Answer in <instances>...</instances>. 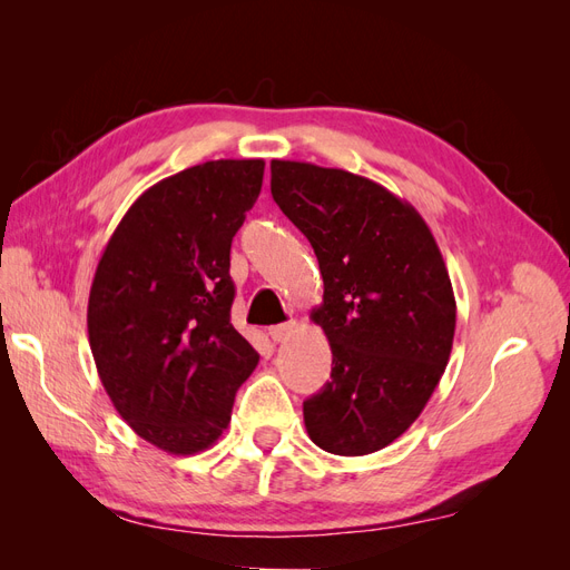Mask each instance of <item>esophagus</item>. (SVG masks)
Here are the masks:
<instances>
[{
  "label": "esophagus",
  "mask_w": 570,
  "mask_h": 570,
  "mask_svg": "<svg viewBox=\"0 0 570 570\" xmlns=\"http://www.w3.org/2000/svg\"><path fill=\"white\" fill-rule=\"evenodd\" d=\"M297 325H299L297 321H287V323H281V325H273L271 331H268V335H271L273 342H285L292 333H295Z\"/></svg>",
  "instance_id": "esophagus-1"
}]
</instances>
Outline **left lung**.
Instances as JSON below:
<instances>
[{
	"label": "left lung",
	"instance_id": "8db88e82",
	"mask_svg": "<svg viewBox=\"0 0 570 570\" xmlns=\"http://www.w3.org/2000/svg\"><path fill=\"white\" fill-rule=\"evenodd\" d=\"M271 195L323 275L312 321L331 342L333 381L304 402L306 433L331 454H373L421 416L450 361L444 258L409 202L350 170L273 159Z\"/></svg>",
	"mask_w": 570,
	"mask_h": 570
}]
</instances>
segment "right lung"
Returning <instances> with one entry per match:
<instances>
[{"mask_svg":"<svg viewBox=\"0 0 570 570\" xmlns=\"http://www.w3.org/2000/svg\"><path fill=\"white\" fill-rule=\"evenodd\" d=\"M264 159H218L151 185L101 252L88 335L99 381L137 435L197 454L230 423L258 354L230 323V243Z\"/></svg>","mask_w":570,"mask_h":570,"instance_id":"obj_1","label":"right lung"}]
</instances>
